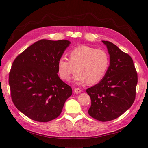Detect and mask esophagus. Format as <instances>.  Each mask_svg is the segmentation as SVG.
<instances>
[{"mask_svg": "<svg viewBox=\"0 0 148 148\" xmlns=\"http://www.w3.org/2000/svg\"><path fill=\"white\" fill-rule=\"evenodd\" d=\"M74 91L75 93H77V94L78 93H80L81 92V90L80 88H74Z\"/></svg>", "mask_w": 148, "mask_h": 148, "instance_id": "obj_1", "label": "esophagus"}]
</instances>
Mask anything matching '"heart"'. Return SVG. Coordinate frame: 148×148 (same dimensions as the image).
I'll use <instances>...</instances> for the list:
<instances>
[{
  "label": "heart",
  "mask_w": 148,
  "mask_h": 148,
  "mask_svg": "<svg viewBox=\"0 0 148 148\" xmlns=\"http://www.w3.org/2000/svg\"><path fill=\"white\" fill-rule=\"evenodd\" d=\"M108 53L103 49L81 45L69 52V58L62 56L58 60V70L62 79L68 81L76 71L73 80L78 84H95L105 76L109 67Z\"/></svg>",
  "instance_id": "b5f03b06"
}]
</instances>
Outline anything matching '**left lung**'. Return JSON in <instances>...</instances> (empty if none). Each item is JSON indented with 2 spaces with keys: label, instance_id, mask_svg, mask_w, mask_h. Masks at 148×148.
I'll list each match as a JSON object with an SVG mask.
<instances>
[{
  "label": "left lung",
  "instance_id": "1",
  "mask_svg": "<svg viewBox=\"0 0 148 148\" xmlns=\"http://www.w3.org/2000/svg\"><path fill=\"white\" fill-rule=\"evenodd\" d=\"M102 42L108 50L109 67L103 79L86 92L92 101L90 116L100 121H109L122 115L133 104L137 74L129 55L111 42Z\"/></svg>",
  "mask_w": 148,
  "mask_h": 148
}]
</instances>
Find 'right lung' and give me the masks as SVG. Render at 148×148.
Here are the masks:
<instances>
[{
	"label": "right lung",
	"instance_id": "add662e5",
	"mask_svg": "<svg viewBox=\"0 0 148 148\" xmlns=\"http://www.w3.org/2000/svg\"><path fill=\"white\" fill-rule=\"evenodd\" d=\"M70 44L67 40H40L12 63L9 76L12 102L34 121L48 122L57 118L72 95L71 87L57 74L58 59Z\"/></svg>",
	"mask_w": 148,
	"mask_h": 148
}]
</instances>
